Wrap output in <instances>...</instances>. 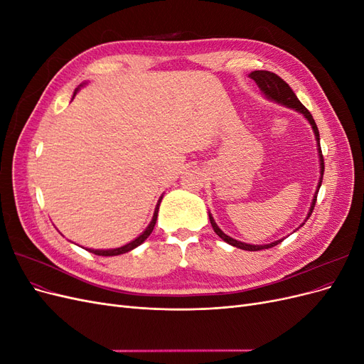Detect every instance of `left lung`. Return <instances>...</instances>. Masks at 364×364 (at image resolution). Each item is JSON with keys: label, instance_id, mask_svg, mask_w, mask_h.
<instances>
[{"label": "left lung", "instance_id": "1", "mask_svg": "<svg viewBox=\"0 0 364 364\" xmlns=\"http://www.w3.org/2000/svg\"><path fill=\"white\" fill-rule=\"evenodd\" d=\"M250 79L255 80V83L258 85V87L261 90V92L266 95L267 98H270V100L277 102L279 105H284L287 106L290 109H294L296 112L302 114L306 119L308 123L311 124L313 127V132H314V136H316V141H317V150H318V161H321V181H318V185H317V190H316V194H314V199L311 202V208H310V213H308L306 215V220L308 217L311 215L313 209H314V205H316V200H317V193H318V188H321L322 185V179H323V171H325V165H323V156H322V149H321V138H318V129L316 126V121L313 118V115L310 114V111L299 102V98L296 97V94L293 92L291 87L289 86V83H285L279 75H277L274 73H270V71H253L249 74ZM305 220V222H306ZM209 222H211V226L214 229V232L222 238L223 241H226V243H229L230 246L234 247H238V249H243V250H250V252H257V250H262V249H269V247H273L279 245L282 240H278V241H273V243H269V245H247V243H243V241H237L234 240L232 237L226 235L222 229H220L217 226V223L214 222L213 215L209 214ZM305 225V223H302ZM301 225V226H302Z\"/></svg>", "mask_w": 364, "mask_h": 364}]
</instances>
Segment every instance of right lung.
Returning a JSON list of instances; mask_svg holds the SVG:
<instances>
[{"instance_id": "1", "label": "right lung", "mask_w": 364, "mask_h": 364, "mask_svg": "<svg viewBox=\"0 0 364 364\" xmlns=\"http://www.w3.org/2000/svg\"><path fill=\"white\" fill-rule=\"evenodd\" d=\"M80 86H83V85H80ZM77 90H79V87H77ZM75 92H77V91H75ZM75 92H74V95H75ZM74 95H73V97H74ZM161 200H162V196H161V199L158 200V205H156V208H155V214H153V218H151L150 225L146 228L144 232H142L139 237H136L134 241H130V243H127V245H124V246H121V247H117V249H105V250H100V249H86V250H90V252H92V253H95V255H100V257H115V255H121V253H126V252H129V250H132V249L138 247L141 243H144V241L147 240V237L151 234L153 228H155V225H156V218H158V211H159Z\"/></svg>"}]
</instances>
